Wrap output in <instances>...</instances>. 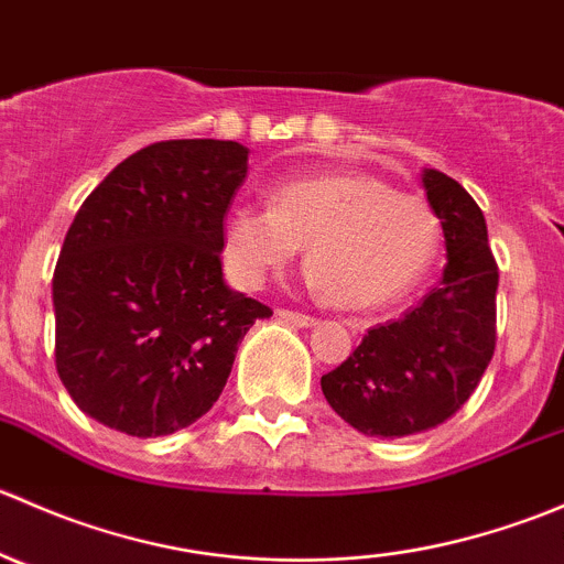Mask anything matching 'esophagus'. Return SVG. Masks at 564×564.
I'll list each match as a JSON object with an SVG mask.
<instances>
[{"label":"esophagus","mask_w":564,"mask_h":564,"mask_svg":"<svg viewBox=\"0 0 564 564\" xmlns=\"http://www.w3.org/2000/svg\"><path fill=\"white\" fill-rule=\"evenodd\" d=\"M278 316L286 318V322H292V324H297V327H314V324H316V316H311V314H300V311L281 308V311H278Z\"/></svg>","instance_id":"obj_1"}]
</instances>
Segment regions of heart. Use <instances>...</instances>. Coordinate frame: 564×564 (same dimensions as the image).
Returning <instances> with one entry per match:
<instances>
[{"label":"heart","instance_id":"obj_1","mask_svg":"<svg viewBox=\"0 0 564 564\" xmlns=\"http://www.w3.org/2000/svg\"><path fill=\"white\" fill-rule=\"evenodd\" d=\"M305 246L314 283L338 308L395 303L425 275L440 248V220L417 196L371 174L294 176L270 207L237 204L224 220V264L256 289Z\"/></svg>","mask_w":564,"mask_h":564}]
</instances>
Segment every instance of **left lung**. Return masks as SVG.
Listing matches in <instances>:
<instances>
[{
  "mask_svg": "<svg viewBox=\"0 0 564 564\" xmlns=\"http://www.w3.org/2000/svg\"><path fill=\"white\" fill-rule=\"evenodd\" d=\"M423 187L442 220V283L414 308L362 335L322 377L329 406L371 436L420 434L458 412L480 384L497 346L499 270L482 209L453 176L425 169Z\"/></svg>",
  "mask_w": 564,
  "mask_h": 564,
  "instance_id": "left-lung-1",
  "label": "left lung"
}]
</instances>
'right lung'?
Wrapping results in <instances>:
<instances>
[{"mask_svg":"<svg viewBox=\"0 0 564 564\" xmlns=\"http://www.w3.org/2000/svg\"><path fill=\"white\" fill-rule=\"evenodd\" d=\"M248 172L237 141H158L124 158L73 218L54 270L56 373L82 412L166 436L213 409L270 305L231 292L224 218Z\"/></svg>","mask_w":564,"mask_h":564,"instance_id":"right-lung-1","label":"right lung"}]
</instances>
